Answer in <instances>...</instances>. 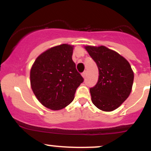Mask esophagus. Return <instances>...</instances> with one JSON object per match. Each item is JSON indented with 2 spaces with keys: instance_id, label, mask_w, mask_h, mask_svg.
Returning a JSON list of instances; mask_svg holds the SVG:
<instances>
[{
  "instance_id": "1",
  "label": "esophagus",
  "mask_w": 151,
  "mask_h": 151,
  "mask_svg": "<svg viewBox=\"0 0 151 151\" xmlns=\"http://www.w3.org/2000/svg\"><path fill=\"white\" fill-rule=\"evenodd\" d=\"M81 76H82L83 78H86V71H84V72H83L82 74H81Z\"/></svg>"
}]
</instances>
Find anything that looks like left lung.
<instances>
[{
	"mask_svg": "<svg viewBox=\"0 0 151 151\" xmlns=\"http://www.w3.org/2000/svg\"><path fill=\"white\" fill-rule=\"evenodd\" d=\"M99 69V79L90 88L92 103L104 111H112L122 104L131 92L134 74L129 62L105 46H85Z\"/></svg>",
	"mask_w": 151,
	"mask_h": 151,
	"instance_id": "obj_1",
	"label": "left lung"
}]
</instances>
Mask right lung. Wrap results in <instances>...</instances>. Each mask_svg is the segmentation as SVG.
<instances>
[{
    "mask_svg": "<svg viewBox=\"0 0 151 151\" xmlns=\"http://www.w3.org/2000/svg\"><path fill=\"white\" fill-rule=\"evenodd\" d=\"M73 47L68 44L50 48L37 57L30 70V84L38 101L57 111L73 101L84 79L72 60Z\"/></svg>",
    "mask_w": 151,
    "mask_h": 151,
    "instance_id": "1",
    "label": "right lung"
}]
</instances>
